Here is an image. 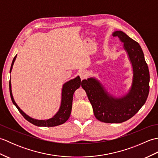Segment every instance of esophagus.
<instances>
[{"label":"esophagus","mask_w":158,"mask_h":158,"mask_svg":"<svg viewBox=\"0 0 158 158\" xmlns=\"http://www.w3.org/2000/svg\"><path fill=\"white\" fill-rule=\"evenodd\" d=\"M79 76H80V77H81V79H85V78H87V77H88V72H87L85 70H80Z\"/></svg>","instance_id":"esophagus-1"}]
</instances>
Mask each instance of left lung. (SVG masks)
Returning <instances> with one entry per match:
<instances>
[{
    "mask_svg": "<svg viewBox=\"0 0 158 158\" xmlns=\"http://www.w3.org/2000/svg\"><path fill=\"white\" fill-rule=\"evenodd\" d=\"M112 35L117 36L123 44V49L132 66L130 89L122 95L115 96L94 77L83 79L81 87L88 95L96 118L102 122L118 123L132 117L145 103L149 91L150 76L139 43L121 31L113 32Z\"/></svg>",
    "mask_w": 158,
    "mask_h": 158,
    "instance_id": "left-lung-1",
    "label": "left lung"
}]
</instances>
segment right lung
<instances>
[{
  "label": "right lung",
  "instance_id": "right-lung-1",
  "mask_svg": "<svg viewBox=\"0 0 158 158\" xmlns=\"http://www.w3.org/2000/svg\"><path fill=\"white\" fill-rule=\"evenodd\" d=\"M17 55L14 57V58H13L12 61L11 69H10V73L11 72L13 64H14ZM81 84V79H80L79 76H77L75 78L70 79L69 81L64 83L62 88L61 102H60L59 109L52 117L47 119H36L35 118H32V117L28 115L27 114L25 113L19 108V106L17 105V103L14 100V98H13L11 90V79H10L9 81V91L10 96H11V100L13 105L17 107V109H18L19 113L22 114L26 120L36 126L53 127L61 125V124L65 123L66 121L69 119L72 110L73 94L77 89H78L79 88Z\"/></svg>",
  "mask_w": 158,
  "mask_h": 158
}]
</instances>
